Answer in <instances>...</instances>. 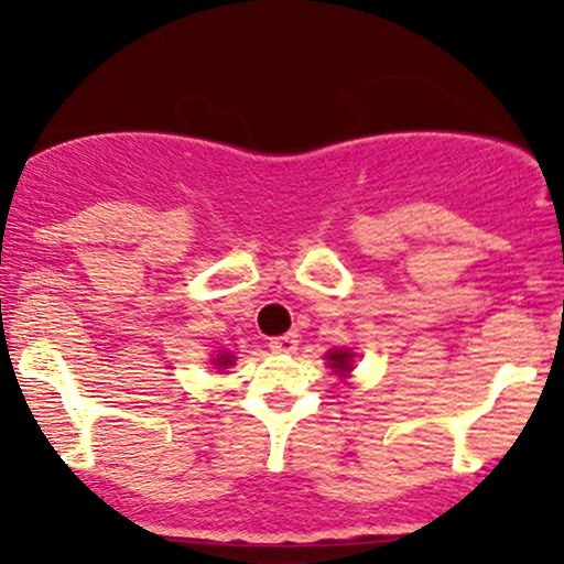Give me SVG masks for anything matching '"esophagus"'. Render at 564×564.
Instances as JSON below:
<instances>
[{
	"label": "esophagus",
	"instance_id": "esophagus-1",
	"mask_svg": "<svg viewBox=\"0 0 564 564\" xmlns=\"http://www.w3.org/2000/svg\"><path fill=\"white\" fill-rule=\"evenodd\" d=\"M296 345H300L296 334H283V336H273V339H270V349H273V352H283V355L296 352Z\"/></svg>",
	"mask_w": 564,
	"mask_h": 564
}]
</instances>
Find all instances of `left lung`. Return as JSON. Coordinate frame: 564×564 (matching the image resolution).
<instances>
[{
  "label": "left lung",
  "mask_w": 564,
  "mask_h": 564,
  "mask_svg": "<svg viewBox=\"0 0 564 564\" xmlns=\"http://www.w3.org/2000/svg\"><path fill=\"white\" fill-rule=\"evenodd\" d=\"M328 366L336 368L339 373L349 371V366H352V352H345V349H336V352L328 355Z\"/></svg>",
  "instance_id": "obj_1"
}]
</instances>
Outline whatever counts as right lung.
I'll list each match as a JSON object with an SVG mask.
<instances>
[{"instance_id": "obj_1", "label": "right lung", "mask_w": 564, "mask_h": 564, "mask_svg": "<svg viewBox=\"0 0 564 564\" xmlns=\"http://www.w3.org/2000/svg\"><path fill=\"white\" fill-rule=\"evenodd\" d=\"M228 364H232L230 355H223V358H217V366H228Z\"/></svg>"}]
</instances>
